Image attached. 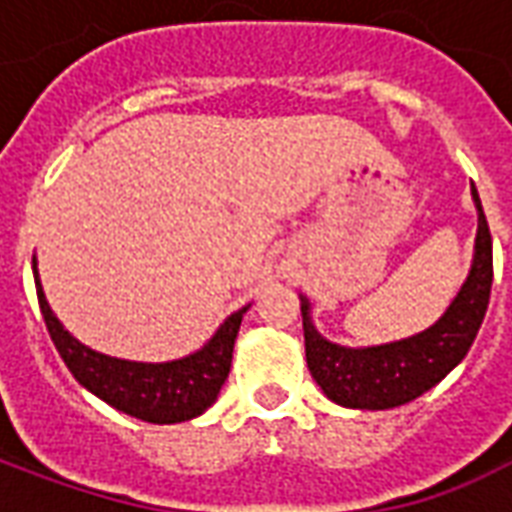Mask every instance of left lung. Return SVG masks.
<instances>
[{"instance_id": "obj_1", "label": "left lung", "mask_w": 512, "mask_h": 512, "mask_svg": "<svg viewBox=\"0 0 512 512\" xmlns=\"http://www.w3.org/2000/svg\"><path fill=\"white\" fill-rule=\"evenodd\" d=\"M472 200L477 208L472 266L463 279L461 290L450 301V307L425 332L411 334L395 343L348 348V345L326 340L315 329L312 301L299 293L307 367L315 384L323 389V395L334 400L337 406L367 408V411L403 406L422 392L433 389L469 354L474 337L480 332L485 310H488V296H491V282H494L491 233H488L483 205L474 186Z\"/></svg>"}]
</instances>
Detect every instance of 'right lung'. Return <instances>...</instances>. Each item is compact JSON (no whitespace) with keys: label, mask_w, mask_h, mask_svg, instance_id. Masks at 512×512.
Returning a JSON list of instances; mask_svg holds the SVG:
<instances>
[{"label":"right lung","mask_w":512,"mask_h":512,"mask_svg":"<svg viewBox=\"0 0 512 512\" xmlns=\"http://www.w3.org/2000/svg\"><path fill=\"white\" fill-rule=\"evenodd\" d=\"M32 274H35L40 312L54 340V348L60 351L62 362L87 392H93L95 397H101L104 403L128 417L153 425L186 422L200 417L202 411H208L216 403L222 384L230 376L235 337L249 304L233 312L213 332L211 340L194 354L180 356L172 362H131L79 343L49 307L35 257H32Z\"/></svg>","instance_id":"obj_1"}]
</instances>
